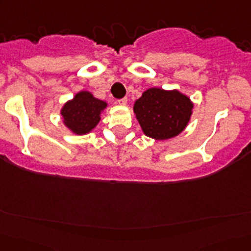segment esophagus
Here are the masks:
<instances>
[{
	"instance_id": "esophagus-1",
	"label": "esophagus",
	"mask_w": 251,
	"mask_h": 251,
	"mask_svg": "<svg viewBox=\"0 0 251 251\" xmlns=\"http://www.w3.org/2000/svg\"><path fill=\"white\" fill-rule=\"evenodd\" d=\"M118 103L120 104V105H126V104H127V98H121V99H119Z\"/></svg>"
}]
</instances>
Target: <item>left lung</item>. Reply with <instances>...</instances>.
I'll return each mask as SVG.
<instances>
[{
	"label": "left lung",
	"instance_id": "8db88e82",
	"mask_svg": "<svg viewBox=\"0 0 251 251\" xmlns=\"http://www.w3.org/2000/svg\"><path fill=\"white\" fill-rule=\"evenodd\" d=\"M193 108L190 98L179 91L150 88L135 101L133 111L146 136L168 140L184 131Z\"/></svg>",
	"mask_w": 251,
	"mask_h": 251
}]
</instances>
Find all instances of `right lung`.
Instances as JSON below:
<instances>
[{
    "instance_id": "add662e5",
    "label": "right lung",
    "mask_w": 251,
    "mask_h": 251,
    "mask_svg": "<svg viewBox=\"0 0 251 251\" xmlns=\"http://www.w3.org/2000/svg\"><path fill=\"white\" fill-rule=\"evenodd\" d=\"M106 106V101L94 98L89 92L82 91L62 106L61 115L66 127L72 132L76 135H86L98 125L100 114Z\"/></svg>"
}]
</instances>
